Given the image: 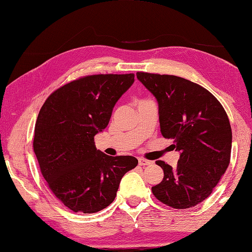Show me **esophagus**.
I'll use <instances>...</instances> for the list:
<instances>
[{
	"mask_svg": "<svg viewBox=\"0 0 252 252\" xmlns=\"http://www.w3.org/2000/svg\"><path fill=\"white\" fill-rule=\"evenodd\" d=\"M139 165L140 166H147V165H152V161L151 160H147L145 158H139Z\"/></svg>",
	"mask_w": 252,
	"mask_h": 252,
	"instance_id": "esophagus-1",
	"label": "esophagus"
}]
</instances>
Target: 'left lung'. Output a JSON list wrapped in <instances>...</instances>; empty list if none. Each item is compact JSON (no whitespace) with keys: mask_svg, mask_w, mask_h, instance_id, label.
<instances>
[{"mask_svg":"<svg viewBox=\"0 0 252 252\" xmlns=\"http://www.w3.org/2000/svg\"><path fill=\"white\" fill-rule=\"evenodd\" d=\"M136 77L158 101L160 132L180 152L172 168L156 164L164 178L152 187L155 198L174 209H189L212 193L230 161L231 127L214 95L186 78L137 72Z\"/></svg>","mask_w":252,"mask_h":252,"instance_id":"left-lung-1","label":"left lung"}]
</instances>
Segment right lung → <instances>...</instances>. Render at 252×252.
I'll return each mask as SVG.
<instances>
[{
  "mask_svg": "<svg viewBox=\"0 0 252 252\" xmlns=\"http://www.w3.org/2000/svg\"><path fill=\"white\" fill-rule=\"evenodd\" d=\"M133 82V73L83 76L54 91L39 111L33 152L49 189L73 212L110 205L122 177L137 165L133 156L103 154L94 142Z\"/></svg>",
  "mask_w": 252,
  "mask_h": 252,
  "instance_id": "obj_1",
  "label": "right lung"
}]
</instances>
